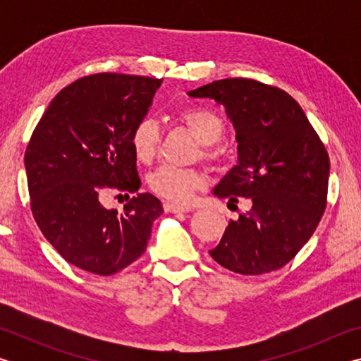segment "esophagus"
<instances>
[{"label":"esophagus","instance_id":"1","mask_svg":"<svg viewBox=\"0 0 361 361\" xmlns=\"http://www.w3.org/2000/svg\"><path fill=\"white\" fill-rule=\"evenodd\" d=\"M164 210L169 213H188V212H191V207H183V205L173 204V202H166L164 204Z\"/></svg>","mask_w":361,"mask_h":361}]
</instances>
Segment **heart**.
Returning <instances> with one entry per match:
<instances>
[{
    "label": "heart",
    "instance_id": "obj_1",
    "mask_svg": "<svg viewBox=\"0 0 361 361\" xmlns=\"http://www.w3.org/2000/svg\"><path fill=\"white\" fill-rule=\"evenodd\" d=\"M180 121L191 130L200 143L205 145L204 154L212 162L221 161V152L212 149L224 135V122L219 116L205 108H186ZM161 142V129L152 118L140 119L130 133V148L138 162L149 164L156 157ZM151 191L172 202L185 204L192 199L197 189L205 186V175L194 169L162 166L148 176Z\"/></svg>",
    "mask_w": 361,
    "mask_h": 361
}]
</instances>
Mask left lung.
<instances>
[{"label":"left lung","mask_w":361,"mask_h":361,"mask_svg":"<svg viewBox=\"0 0 361 361\" xmlns=\"http://www.w3.org/2000/svg\"><path fill=\"white\" fill-rule=\"evenodd\" d=\"M189 97L221 103L237 132L239 164L213 192L252 202L228 224L212 258L242 276L277 271L310 239L326 209L325 145L298 102L276 85L228 78Z\"/></svg>","instance_id":"obj_1"}]
</instances>
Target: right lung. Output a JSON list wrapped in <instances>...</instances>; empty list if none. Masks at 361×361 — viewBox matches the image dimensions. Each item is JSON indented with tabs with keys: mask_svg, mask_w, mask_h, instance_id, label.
Returning a JSON list of instances; mask_svg holds the SVG:
<instances>
[{
	"mask_svg": "<svg viewBox=\"0 0 361 361\" xmlns=\"http://www.w3.org/2000/svg\"><path fill=\"white\" fill-rule=\"evenodd\" d=\"M161 84L121 73L84 76L60 90L35 127L25 149L30 209L73 266L113 276L145 253L161 200L135 194L119 216L99 197L114 190L129 198L142 186L130 133Z\"/></svg>",
	"mask_w": 361,
	"mask_h": 361,
	"instance_id": "add662e5",
	"label": "right lung"
}]
</instances>
